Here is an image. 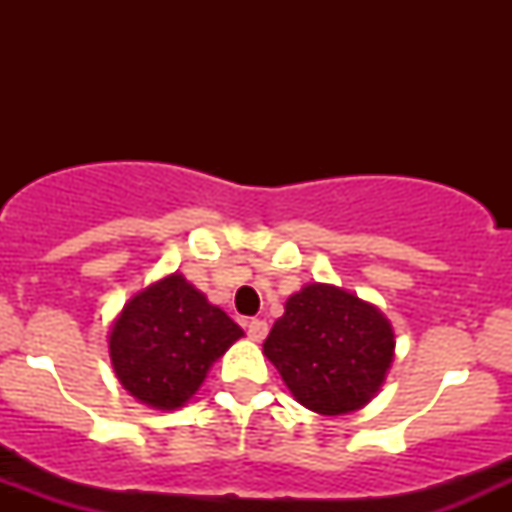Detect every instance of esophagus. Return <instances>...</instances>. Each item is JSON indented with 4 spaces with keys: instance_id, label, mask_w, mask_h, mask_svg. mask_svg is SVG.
I'll return each mask as SVG.
<instances>
[{
    "instance_id": "34e87169",
    "label": "esophagus",
    "mask_w": 512,
    "mask_h": 512,
    "mask_svg": "<svg viewBox=\"0 0 512 512\" xmlns=\"http://www.w3.org/2000/svg\"><path fill=\"white\" fill-rule=\"evenodd\" d=\"M267 322L265 319H250L247 322V337L252 339V342H262V339L267 337Z\"/></svg>"
}]
</instances>
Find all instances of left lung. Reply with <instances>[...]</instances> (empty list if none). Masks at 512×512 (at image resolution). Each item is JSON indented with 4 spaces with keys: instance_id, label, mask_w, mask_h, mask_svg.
<instances>
[{
    "instance_id": "left-lung-1",
    "label": "left lung",
    "mask_w": 512,
    "mask_h": 512,
    "mask_svg": "<svg viewBox=\"0 0 512 512\" xmlns=\"http://www.w3.org/2000/svg\"><path fill=\"white\" fill-rule=\"evenodd\" d=\"M394 349L379 307L324 282L294 292L262 344L294 399L319 416L364 409L384 386Z\"/></svg>"
}]
</instances>
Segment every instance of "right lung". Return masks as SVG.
Wrapping results in <instances>:
<instances>
[{"label": "right lung", "mask_w": 512, "mask_h": 512, "mask_svg": "<svg viewBox=\"0 0 512 512\" xmlns=\"http://www.w3.org/2000/svg\"><path fill=\"white\" fill-rule=\"evenodd\" d=\"M240 327L180 272L133 294L108 332V356L123 389L156 411L188 404Z\"/></svg>", "instance_id": "obj_1"}]
</instances>
